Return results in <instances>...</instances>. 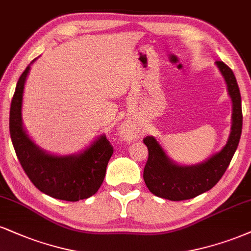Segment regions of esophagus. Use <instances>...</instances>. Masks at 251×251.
I'll list each match as a JSON object with an SVG mask.
<instances>
[{
    "label": "esophagus",
    "mask_w": 251,
    "mask_h": 251,
    "mask_svg": "<svg viewBox=\"0 0 251 251\" xmlns=\"http://www.w3.org/2000/svg\"><path fill=\"white\" fill-rule=\"evenodd\" d=\"M121 134H122L123 137H125V140L126 141L134 140L135 137L134 131L131 130V128L129 126H122V128H121Z\"/></svg>",
    "instance_id": "34e87169"
}]
</instances>
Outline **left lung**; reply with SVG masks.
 Listing matches in <instances>:
<instances>
[{
	"instance_id": "1",
	"label": "left lung",
	"mask_w": 251,
	"mask_h": 251,
	"mask_svg": "<svg viewBox=\"0 0 251 251\" xmlns=\"http://www.w3.org/2000/svg\"><path fill=\"white\" fill-rule=\"evenodd\" d=\"M215 64L224 75L233 102V123L227 144L205 162L186 166L178 165L170 159L158 141L153 136H147L143 142L149 151V157L143 178L147 187L154 196L171 201L196 198L214 187L229 166L242 132L241 94L233 71L224 61H216Z\"/></svg>"
}]
</instances>
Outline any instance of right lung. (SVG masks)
<instances>
[{"label":"right lung","mask_w":251,"mask_h":251,"mask_svg":"<svg viewBox=\"0 0 251 251\" xmlns=\"http://www.w3.org/2000/svg\"><path fill=\"white\" fill-rule=\"evenodd\" d=\"M29 71L30 65L18 79L9 116V130L17 158L31 182L43 193L65 201L87 199L97 193L103 181L113 147L104 135L79 154L54 156L37 147L22 122L24 83Z\"/></svg>","instance_id":"obj_1"}]
</instances>
